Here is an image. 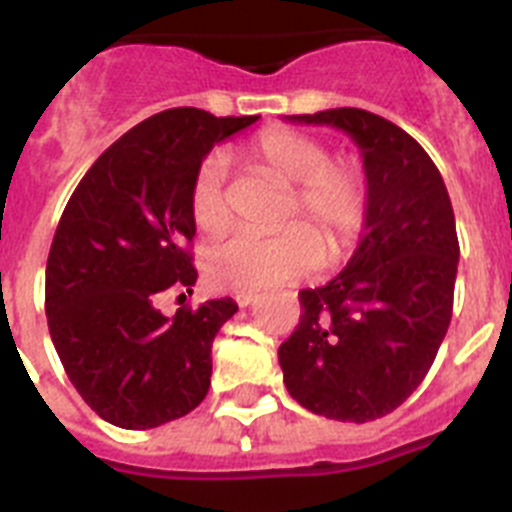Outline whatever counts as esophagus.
I'll return each instance as SVG.
<instances>
[{
  "mask_svg": "<svg viewBox=\"0 0 512 512\" xmlns=\"http://www.w3.org/2000/svg\"><path fill=\"white\" fill-rule=\"evenodd\" d=\"M253 300H256V295H253V292H238V295H235V302H238V307H248Z\"/></svg>",
  "mask_w": 512,
  "mask_h": 512,
  "instance_id": "esophagus-1",
  "label": "esophagus"
}]
</instances>
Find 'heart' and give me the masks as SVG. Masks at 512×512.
Listing matches in <instances>:
<instances>
[{
    "label": "heart",
    "instance_id": "1",
    "mask_svg": "<svg viewBox=\"0 0 512 512\" xmlns=\"http://www.w3.org/2000/svg\"><path fill=\"white\" fill-rule=\"evenodd\" d=\"M253 158L271 174L295 184L287 205L289 223L279 233H238L207 251V279L225 292H259L295 282L320 269L325 246L336 259L356 246L369 215V184L356 161H330L320 140L287 128L266 130L253 143ZM189 215L205 235L228 225L230 205L225 192V158H202L189 189ZM326 243L323 244L322 241Z\"/></svg>",
    "mask_w": 512,
    "mask_h": 512
}]
</instances>
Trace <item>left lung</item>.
Listing matches in <instances>:
<instances>
[{
	"instance_id": "1",
	"label": "left lung",
	"mask_w": 512,
	"mask_h": 512,
	"mask_svg": "<svg viewBox=\"0 0 512 512\" xmlns=\"http://www.w3.org/2000/svg\"><path fill=\"white\" fill-rule=\"evenodd\" d=\"M284 120L343 130L369 184L346 269L300 292V325L279 346L284 384L315 415L377 420L413 395L449 330L459 266L449 192L418 140L374 112L338 107Z\"/></svg>"
}]
</instances>
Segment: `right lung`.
Listing matches in <instances>:
<instances>
[{"label":"right lung","instance_id":"1","mask_svg":"<svg viewBox=\"0 0 512 512\" xmlns=\"http://www.w3.org/2000/svg\"><path fill=\"white\" fill-rule=\"evenodd\" d=\"M259 115L174 107L115 140L63 210L45 266V315L63 369L107 423L146 431L192 413L210 390L212 341L238 312L230 297L156 310L197 269L189 189L215 143Z\"/></svg>","mask_w":512,"mask_h":512}]
</instances>
